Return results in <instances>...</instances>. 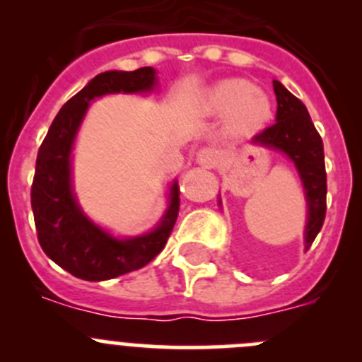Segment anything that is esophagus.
I'll return each instance as SVG.
<instances>
[{"label": "esophagus", "mask_w": 362, "mask_h": 362, "mask_svg": "<svg viewBox=\"0 0 362 362\" xmlns=\"http://www.w3.org/2000/svg\"><path fill=\"white\" fill-rule=\"evenodd\" d=\"M217 160H218V156L215 148L204 147L198 152V163L204 168H214L215 164H217Z\"/></svg>", "instance_id": "1"}]
</instances>
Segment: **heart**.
<instances>
[{
  "instance_id": "obj_1",
  "label": "heart",
  "mask_w": 362,
  "mask_h": 362,
  "mask_svg": "<svg viewBox=\"0 0 362 362\" xmlns=\"http://www.w3.org/2000/svg\"><path fill=\"white\" fill-rule=\"evenodd\" d=\"M211 110L229 113V126L236 131L259 129L272 115L268 96L249 80L229 78L218 82L208 96Z\"/></svg>"
}]
</instances>
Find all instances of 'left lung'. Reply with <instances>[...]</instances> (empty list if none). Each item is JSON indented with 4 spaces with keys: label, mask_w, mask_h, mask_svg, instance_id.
<instances>
[{
    "label": "left lung",
    "mask_w": 362,
    "mask_h": 362,
    "mask_svg": "<svg viewBox=\"0 0 362 362\" xmlns=\"http://www.w3.org/2000/svg\"><path fill=\"white\" fill-rule=\"evenodd\" d=\"M276 94V122L255 134L254 141L275 151H282L299 171L308 203V224L305 231L306 250L322 229L326 218L327 177L324 164V145L301 100L273 80Z\"/></svg>",
    "instance_id": "obj_1"
}]
</instances>
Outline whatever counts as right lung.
<instances>
[{
	"mask_svg": "<svg viewBox=\"0 0 362 362\" xmlns=\"http://www.w3.org/2000/svg\"><path fill=\"white\" fill-rule=\"evenodd\" d=\"M154 83L156 71L151 66L100 73L63 105L40 145L31 185L38 242L56 264L76 279L100 282L144 268L164 249L173 231L180 208L177 184L171 187V204L159 228L129 240H117L94 226L71 191L69 154L89 101L112 93H144Z\"/></svg>",
	"mask_w": 362,
	"mask_h": 362,
	"instance_id": "add662e5",
	"label": "right lung"
}]
</instances>
